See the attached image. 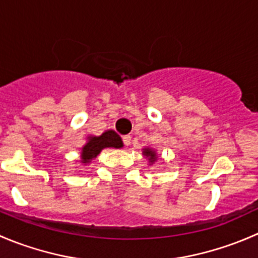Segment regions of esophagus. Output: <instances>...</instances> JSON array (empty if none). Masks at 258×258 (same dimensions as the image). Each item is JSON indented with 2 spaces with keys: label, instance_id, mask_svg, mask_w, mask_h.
<instances>
[{
  "label": "esophagus",
  "instance_id": "1",
  "mask_svg": "<svg viewBox=\"0 0 258 258\" xmlns=\"http://www.w3.org/2000/svg\"><path fill=\"white\" fill-rule=\"evenodd\" d=\"M122 140H123V144H124V146H127V147L131 145V136H130V135H126V136H123V137H122Z\"/></svg>",
  "mask_w": 258,
  "mask_h": 258
}]
</instances>
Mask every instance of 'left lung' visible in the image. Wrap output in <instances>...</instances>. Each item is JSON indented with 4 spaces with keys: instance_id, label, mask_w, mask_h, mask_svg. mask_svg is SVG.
<instances>
[{
    "instance_id": "left-lung-1",
    "label": "left lung",
    "mask_w": 258,
    "mask_h": 258,
    "mask_svg": "<svg viewBox=\"0 0 258 258\" xmlns=\"http://www.w3.org/2000/svg\"><path fill=\"white\" fill-rule=\"evenodd\" d=\"M142 155L145 156L146 158H147L148 161V165H153V163L157 161L158 156H157V152H156V150H153V148H150V147H145L142 148Z\"/></svg>"
}]
</instances>
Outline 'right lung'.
Wrapping results in <instances>:
<instances>
[{"mask_svg":"<svg viewBox=\"0 0 258 258\" xmlns=\"http://www.w3.org/2000/svg\"><path fill=\"white\" fill-rule=\"evenodd\" d=\"M123 142L122 139L113 131L107 130L101 136H88L86 144L81 148V163L90 165L91 161L95 160L103 148H122Z\"/></svg>","mask_w":258,"mask_h":258,"instance_id":"1","label":"right lung"}]
</instances>
